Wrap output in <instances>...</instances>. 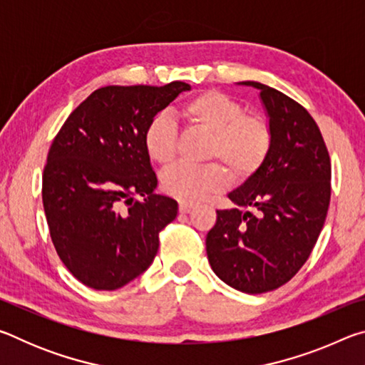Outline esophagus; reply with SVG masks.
Instances as JSON below:
<instances>
[{
  "label": "esophagus",
  "instance_id": "esophagus-1",
  "mask_svg": "<svg viewBox=\"0 0 365 365\" xmlns=\"http://www.w3.org/2000/svg\"><path fill=\"white\" fill-rule=\"evenodd\" d=\"M195 209V205H191V202H180V205H178V211H180L182 214H188V212H191Z\"/></svg>",
  "mask_w": 365,
  "mask_h": 365
}]
</instances>
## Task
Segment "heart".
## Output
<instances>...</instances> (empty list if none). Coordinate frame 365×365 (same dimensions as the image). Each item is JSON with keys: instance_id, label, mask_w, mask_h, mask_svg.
<instances>
[{"instance_id": "1", "label": "heart", "mask_w": 365, "mask_h": 365, "mask_svg": "<svg viewBox=\"0 0 365 365\" xmlns=\"http://www.w3.org/2000/svg\"><path fill=\"white\" fill-rule=\"evenodd\" d=\"M180 115L196 130L211 135L207 158L220 160L237 182L255 175L272 150L267 120L246 114L242 103L222 91L207 90L190 98L182 104ZM143 148L153 163L168 165L174 160L177 128L169 115L156 114L148 122ZM226 171L217 163L175 164L163 172L160 187L175 200L196 202L227 187L230 176Z\"/></svg>"}]
</instances>
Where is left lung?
<instances>
[{
    "mask_svg": "<svg viewBox=\"0 0 365 365\" xmlns=\"http://www.w3.org/2000/svg\"><path fill=\"white\" fill-rule=\"evenodd\" d=\"M240 85L259 90L272 150L262 168L228 193L238 207L217 211L206 251L222 282L259 294L292 280L316 246L330 205L331 164L316 120L299 103L264 83Z\"/></svg>",
    "mask_w": 365,
    "mask_h": 365,
    "instance_id": "8db88e82",
    "label": "left lung"
}]
</instances>
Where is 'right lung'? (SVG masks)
I'll use <instances>...</instances> for the list:
<instances>
[{
	"instance_id": "right-lung-1",
	"label": "right lung",
	"mask_w": 365,
	"mask_h": 365,
	"mask_svg": "<svg viewBox=\"0 0 365 365\" xmlns=\"http://www.w3.org/2000/svg\"><path fill=\"white\" fill-rule=\"evenodd\" d=\"M191 86L109 85L72 110L49 148L43 207L61 261L83 285L117 289L150 267L175 200L154 193L158 178L143 132Z\"/></svg>"
}]
</instances>
